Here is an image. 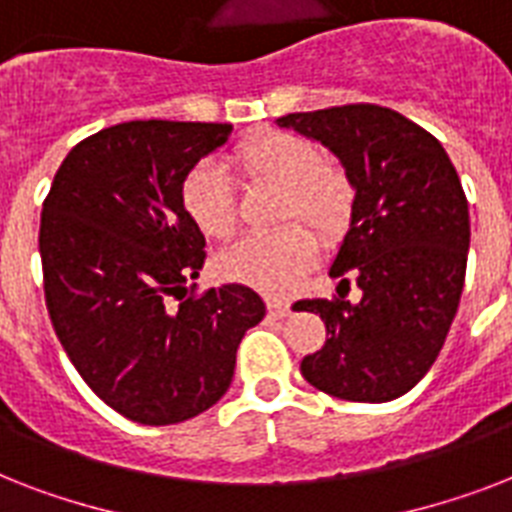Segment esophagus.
<instances>
[{
	"label": "esophagus",
	"mask_w": 512,
	"mask_h": 512,
	"mask_svg": "<svg viewBox=\"0 0 512 512\" xmlns=\"http://www.w3.org/2000/svg\"><path fill=\"white\" fill-rule=\"evenodd\" d=\"M265 303H268V313H271L273 319H284L289 313V300H284V297L268 295L265 297Z\"/></svg>",
	"instance_id": "esophagus-1"
}]
</instances>
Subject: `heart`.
<instances>
[{
    "instance_id": "heart-1",
    "label": "heart",
    "mask_w": 512,
    "mask_h": 512,
    "mask_svg": "<svg viewBox=\"0 0 512 512\" xmlns=\"http://www.w3.org/2000/svg\"><path fill=\"white\" fill-rule=\"evenodd\" d=\"M233 167L247 177L281 185L279 217H300L324 239L335 236L350 207L348 177L340 167L321 162V151L295 132L265 130L247 138L233 154ZM185 215L209 239H228L236 228V188L223 164H196L183 180ZM316 257L308 228L289 223L273 233L244 236L220 252L217 271L265 292H287Z\"/></svg>"
}]
</instances>
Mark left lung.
Returning <instances> with one entry per match:
<instances>
[{"label":"left lung","instance_id":"1","mask_svg":"<svg viewBox=\"0 0 512 512\" xmlns=\"http://www.w3.org/2000/svg\"><path fill=\"white\" fill-rule=\"evenodd\" d=\"M276 124L329 148L353 188L348 231L329 265L340 297L295 303L327 324V342L300 372L335 398L393 401L428 374L457 316L470 247L460 175L428 130L372 103ZM350 280L362 289L358 304L341 295Z\"/></svg>","mask_w":512,"mask_h":512}]
</instances>
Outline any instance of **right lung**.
Here are the masks:
<instances>
[{
	"label": "right lung",
	"mask_w": 512,
	"mask_h": 512,
	"mask_svg": "<svg viewBox=\"0 0 512 512\" xmlns=\"http://www.w3.org/2000/svg\"><path fill=\"white\" fill-rule=\"evenodd\" d=\"M231 132L116 124L71 148L44 199L39 255L55 335L92 393L140 425H175L217 404L241 337L265 316L244 284L182 299L207 257L183 180Z\"/></svg>",
	"instance_id": "right-lung-1"
}]
</instances>
